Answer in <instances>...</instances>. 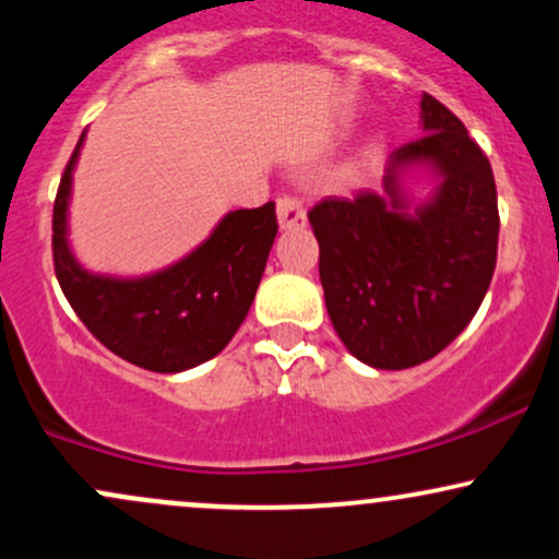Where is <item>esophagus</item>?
I'll list each match as a JSON object with an SVG mask.
<instances>
[{
	"label": "esophagus",
	"instance_id": "34e87169",
	"mask_svg": "<svg viewBox=\"0 0 559 559\" xmlns=\"http://www.w3.org/2000/svg\"><path fill=\"white\" fill-rule=\"evenodd\" d=\"M275 215H278V226L284 230L307 226L305 207H301L299 199H294V197H281L278 202H275Z\"/></svg>",
	"mask_w": 559,
	"mask_h": 559
}]
</instances>
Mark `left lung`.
Masks as SVG:
<instances>
[{
    "label": "left lung",
    "instance_id": "1",
    "mask_svg": "<svg viewBox=\"0 0 559 559\" xmlns=\"http://www.w3.org/2000/svg\"><path fill=\"white\" fill-rule=\"evenodd\" d=\"M420 131L389 157L383 194L333 197L310 210L333 329L376 370L415 368L452 344L497 265L489 159L431 94L420 99ZM423 180L429 191L418 198Z\"/></svg>",
    "mask_w": 559,
    "mask_h": 559
}]
</instances>
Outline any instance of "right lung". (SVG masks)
Segmentation results:
<instances>
[{"label":"right lung","mask_w":559,"mask_h":559,"mask_svg":"<svg viewBox=\"0 0 559 559\" xmlns=\"http://www.w3.org/2000/svg\"><path fill=\"white\" fill-rule=\"evenodd\" d=\"M86 131L55 199V273L107 349L152 373H183L226 349L247 318L278 234L275 204L230 210L189 254L144 275L86 271L70 247V197Z\"/></svg>","instance_id":"1"}]
</instances>
